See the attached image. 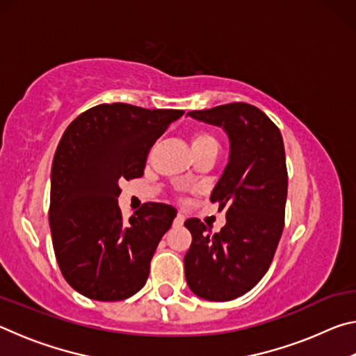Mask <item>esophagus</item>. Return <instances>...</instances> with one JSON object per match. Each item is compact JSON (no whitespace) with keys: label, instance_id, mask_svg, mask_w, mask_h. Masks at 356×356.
I'll list each match as a JSON object with an SVG mask.
<instances>
[{"label":"esophagus","instance_id":"obj_1","mask_svg":"<svg viewBox=\"0 0 356 356\" xmlns=\"http://www.w3.org/2000/svg\"><path fill=\"white\" fill-rule=\"evenodd\" d=\"M172 222H174V226H182L184 225V216L180 215V213H177L176 218H174Z\"/></svg>","mask_w":356,"mask_h":356}]
</instances>
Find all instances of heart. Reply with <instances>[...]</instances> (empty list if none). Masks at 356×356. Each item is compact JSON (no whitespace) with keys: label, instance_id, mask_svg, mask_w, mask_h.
Masks as SVG:
<instances>
[{"label":"heart","instance_id":"heart-1","mask_svg":"<svg viewBox=\"0 0 356 356\" xmlns=\"http://www.w3.org/2000/svg\"><path fill=\"white\" fill-rule=\"evenodd\" d=\"M191 149L196 156L206 152H216L218 150V141L207 130H195L190 136Z\"/></svg>","mask_w":356,"mask_h":356}]
</instances>
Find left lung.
I'll list each match as a JSON object with an SVG mask.
<instances>
[{
    "label": "left lung",
    "mask_w": 356,
    "mask_h": 356,
    "mask_svg": "<svg viewBox=\"0 0 356 356\" xmlns=\"http://www.w3.org/2000/svg\"><path fill=\"white\" fill-rule=\"evenodd\" d=\"M188 114L225 129L231 155L210 196L226 212V225L212 234L201 220L185 221L193 237L185 278L197 297L229 301L262 280L278 248L287 197L284 143L273 120L245 102Z\"/></svg>",
    "instance_id": "left-lung-1"
}]
</instances>
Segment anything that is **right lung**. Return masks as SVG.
Here are the masks:
<instances>
[{
	"mask_svg": "<svg viewBox=\"0 0 356 356\" xmlns=\"http://www.w3.org/2000/svg\"><path fill=\"white\" fill-rule=\"evenodd\" d=\"M182 114L102 104L65 129L53 159L48 218L64 280L84 297L119 301L146 284L176 210L147 202L125 221L119 182L143 176L150 147Z\"/></svg>",
	"mask_w": 356,
	"mask_h": 356,
	"instance_id": "obj_1",
	"label": "right lung"
}]
</instances>
